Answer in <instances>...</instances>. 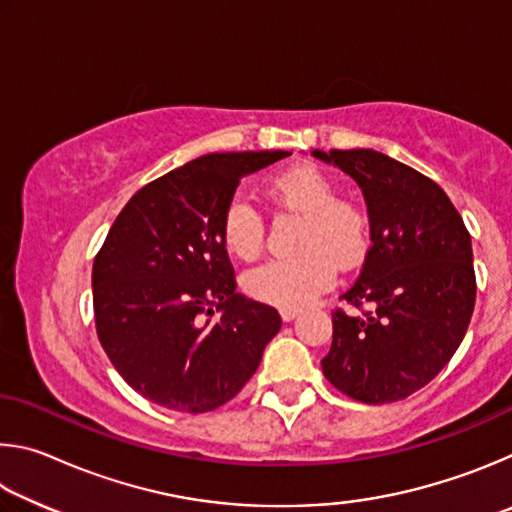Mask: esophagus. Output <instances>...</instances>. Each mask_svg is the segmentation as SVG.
<instances>
[{
    "mask_svg": "<svg viewBox=\"0 0 512 512\" xmlns=\"http://www.w3.org/2000/svg\"><path fill=\"white\" fill-rule=\"evenodd\" d=\"M280 316H282L284 323H291V320L298 316V309H282V311H280Z\"/></svg>",
    "mask_w": 512,
    "mask_h": 512,
    "instance_id": "obj_1",
    "label": "esophagus"
}]
</instances>
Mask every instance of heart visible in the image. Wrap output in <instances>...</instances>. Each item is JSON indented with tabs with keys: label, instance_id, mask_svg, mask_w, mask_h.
Here are the masks:
<instances>
[{
	"label": "heart",
	"instance_id": "heart-1",
	"mask_svg": "<svg viewBox=\"0 0 512 512\" xmlns=\"http://www.w3.org/2000/svg\"><path fill=\"white\" fill-rule=\"evenodd\" d=\"M268 194L284 210L302 214L293 257L266 259L244 275L250 298L280 309H302L332 289L336 266L354 268L370 248L366 207L339 196L334 178L316 164H296L268 180ZM264 216L235 196L221 216V239L239 259H253L264 246Z\"/></svg>",
	"mask_w": 512,
	"mask_h": 512
}]
</instances>
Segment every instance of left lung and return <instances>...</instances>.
<instances>
[{
    "label": "left lung",
    "mask_w": 512,
    "mask_h": 512,
    "mask_svg": "<svg viewBox=\"0 0 512 512\" xmlns=\"http://www.w3.org/2000/svg\"><path fill=\"white\" fill-rule=\"evenodd\" d=\"M311 155L357 180L372 239L357 282L341 293L361 314L332 311L323 372L357 402L404 400L447 366L470 325L476 300L470 232L443 189L384 153Z\"/></svg>",
    "instance_id": "obj_1"
}]
</instances>
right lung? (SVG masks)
Returning a JSON list of instances; mask_svg holds the SVG:
<instances>
[{
    "label": "right lung",
    "instance_id": "obj_1",
    "mask_svg": "<svg viewBox=\"0 0 512 512\" xmlns=\"http://www.w3.org/2000/svg\"><path fill=\"white\" fill-rule=\"evenodd\" d=\"M287 151L210 153L142 187L94 257L97 336L146 400L180 413L230 402L282 318L237 293L221 216L246 173Z\"/></svg>",
    "mask_w": 512,
    "mask_h": 512
}]
</instances>
